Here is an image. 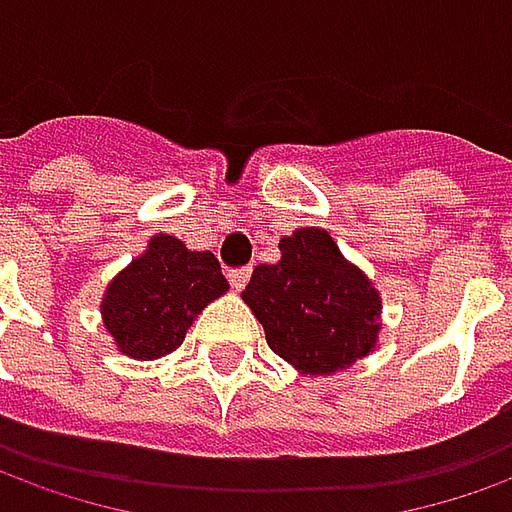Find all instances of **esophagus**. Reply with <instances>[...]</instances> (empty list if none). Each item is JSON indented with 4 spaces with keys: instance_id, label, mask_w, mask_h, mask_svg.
<instances>
[{
    "instance_id": "obj_1",
    "label": "esophagus",
    "mask_w": 512,
    "mask_h": 512,
    "mask_svg": "<svg viewBox=\"0 0 512 512\" xmlns=\"http://www.w3.org/2000/svg\"><path fill=\"white\" fill-rule=\"evenodd\" d=\"M225 276H228V281H231V287H234V290H242V287L248 284L250 270H248V267H231V270H228Z\"/></svg>"
}]
</instances>
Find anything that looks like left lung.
Here are the masks:
<instances>
[{
  "label": "left lung",
  "mask_w": 512,
  "mask_h": 512,
  "mask_svg": "<svg viewBox=\"0 0 512 512\" xmlns=\"http://www.w3.org/2000/svg\"><path fill=\"white\" fill-rule=\"evenodd\" d=\"M278 248L281 259L259 264L242 295L267 345L309 376L354 365L376 343L379 292L345 262L329 231L298 228Z\"/></svg>",
  "instance_id": "obj_1"
}]
</instances>
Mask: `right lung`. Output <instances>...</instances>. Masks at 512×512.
I'll return each mask as SVG.
<instances>
[{"label":"right lung","instance_id":"add662e5","mask_svg":"<svg viewBox=\"0 0 512 512\" xmlns=\"http://www.w3.org/2000/svg\"><path fill=\"white\" fill-rule=\"evenodd\" d=\"M228 290L214 253H195L181 239L158 234L128 270L111 281L102 320L122 354L158 359L183 343L192 317Z\"/></svg>","mask_w":512,"mask_h":512}]
</instances>
